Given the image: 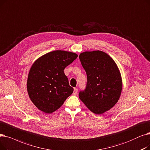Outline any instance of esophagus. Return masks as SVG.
I'll list each match as a JSON object with an SVG mask.
<instances>
[{"label": "esophagus", "instance_id": "esophagus-1", "mask_svg": "<svg viewBox=\"0 0 150 150\" xmlns=\"http://www.w3.org/2000/svg\"><path fill=\"white\" fill-rule=\"evenodd\" d=\"M77 91H78V90H77V88H74V91H73V95H76L77 94Z\"/></svg>", "mask_w": 150, "mask_h": 150}]
</instances>
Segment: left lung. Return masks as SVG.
<instances>
[{
  "instance_id": "obj_1",
  "label": "left lung",
  "mask_w": 150,
  "mask_h": 150,
  "mask_svg": "<svg viewBox=\"0 0 150 150\" xmlns=\"http://www.w3.org/2000/svg\"><path fill=\"white\" fill-rule=\"evenodd\" d=\"M87 82L79 98L96 114H102L115 105L122 89V78L115 62L106 53L95 51L79 55Z\"/></svg>"
}]
</instances>
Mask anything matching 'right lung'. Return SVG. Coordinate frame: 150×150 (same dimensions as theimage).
Returning a JSON list of instances; mask_svg holds the SVG:
<instances>
[{"mask_svg": "<svg viewBox=\"0 0 150 150\" xmlns=\"http://www.w3.org/2000/svg\"><path fill=\"white\" fill-rule=\"evenodd\" d=\"M77 57L75 53L55 51L41 57L30 68L27 91L40 110L51 113L59 109L73 92L64 69Z\"/></svg>", "mask_w": 150, "mask_h": 150, "instance_id": "1", "label": "right lung"}]
</instances>
